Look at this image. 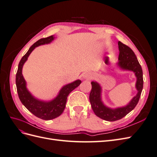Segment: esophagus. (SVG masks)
Returning <instances> with one entry per match:
<instances>
[{
	"label": "esophagus",
	"instance_id": "34e87169",
	"mask_svg": "<svg viewBox=\"0 0 157 157\" xmlns=\"http://www.w3.org/2000/svg\"><path fill=\"white\" fill-rule=\"evenodd\" d=\"M83 78L84 79H90L92 78V75L91 73H85L84 75H83Z\"/></svg>",
	"mask_w": 157,
	"mask_h": 157
}]
</instances>
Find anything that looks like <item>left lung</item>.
<instances>
[{
	"mask_svg": "<svg viewBox=\"0 0 157 157\" xmlns=\"http://www.w3.org/2000/svg\"><path fill=\"white\" fill-rule=\"evenodd\" d=\"M118 45L119 49V61L118 62V65L122 69L132 71L135 73L137 78L136 88L137 90V94L127 105L116 109H111L106 107L101 101V88L100 85L97 82L92 81V90L89 99L93 111L98 117L110 122L121 119L135 108L139 101L144 86L143 71L134 52L130 47L120 41L118 42Z\"/></svg>",
	"mask_w": 157,
	"mask_h": 157,
	"instance_id": "1",
	"label": "left lung"
}]
</instances>
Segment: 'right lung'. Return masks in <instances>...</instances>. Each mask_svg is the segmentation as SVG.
<instances>
[{"mask_svg":"<svg viewBox=\"0 0 157 157\" xmlns=\"http://www.w3.org/2000/svg\"><path fill=\"white\" fill-rule=\"evenodd\" d=\"M54 39L53 35L43 38L33 44L22 57L18 65L16 77L17 92L21 102L33 115L41 119L48 121L59 117L64 111L65 104L69 94L78 87L81 80H77L73 82L65 85L60 90L59 94L55 99L50 101H40L33 97L26 88V82L23 77L22 68L28 57L36 47L40 45L48 44Z\"/></svg>","mask_w":157,"mask_h":157,"instance_id":"add662e5","label":"right lung"}]
</instances>
